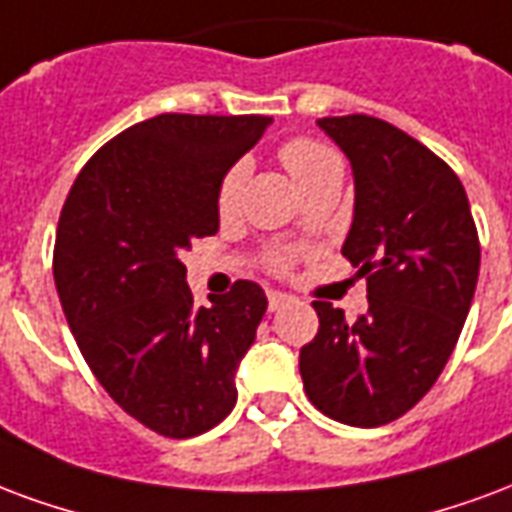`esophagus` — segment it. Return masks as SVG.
I'll use <instances>...</instances> for the list:
<instances>
[{
	"label": "esophagus",
	"instance_id": "34e87169",
	"mask_svg": "<svg viewBox=\"0 0 512 512\" xmlns=\"http://www.w3.org/2000/svg\"><path fill=\"white\" fill-rule=\"evenodd\" d=\"M267 300H270V311H281L283 305L294 302V297L286 292H267Z\"/></svg>",
	"mask_w": 512,
	"mask_h": 512
}]
</instances>
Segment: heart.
I'll return each mask as SVG.
<instances>
[{
	"label": "heart",
	"mask_w": 512,
	"mask_h": 512,
	"mask_svg": "<svg viewBox=\"0 0 512 512\" xmlns=\"http://www.w3.org/2000/svg\"><path fill=\"white\" fill-rule=\"evenodd\" d=\"M281 160L302 190L311 188L313 182H319V179L333 177V174H341L343 177L341 158L335 155L333 149L324 147L319 141H311V138H292V141H286L281 147ZM245 179H248V163L245 160H237V163H231L229 169L223 171V177L218 182V199H215L218 201L220 215H229V212L237 210ZM278 264H283V259H278Z\"/></svg>",
	"instance_id": "heart-1"
}]
</instances>
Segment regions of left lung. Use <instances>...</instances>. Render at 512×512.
I'll list each match as a JSON object with an SVG mask.
<instances>
[{"instance_id": "left-lung-1", "label": "left lung", "mask_w": 512, "mask_h": 512, "mask_svg": "<svg viewBox=\"0 0 512 512\" xmlns=\"http://www.w3.org/2000/svg\"><path fill=\"white\" fill-rule=\"evenodd\" d=\"M354 174L341 253L368 278V311L346 322L316 300L319 333L300 349L311 404L338 423L376 428L412 409L464 330L480 272L469 199L445 160L390 122L324 117Z\"/></svg>"}]
</instances>
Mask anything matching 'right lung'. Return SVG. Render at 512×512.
I'll list each match as a JSON object with an SVG mask.
<instances>
[{
	"label": "right lung",
	"mask_w": 512,
	"mask_h": 512,
	"mask_svg": "<svg viewBox=\"0 0 512 512\" xmlns=\"http://www.w3.org/2000/svg\"><path fill=\"white\" fill-rule=\"evenodd\" d=\"M272 119L160 114L100 147L67 193L54 281L78 349L130 417L171 439L237 404V368L267 311L259 283L196 305L179 253L220 226L218 182Z\"/></svg>",
	"instance_id": "add662e5"
}]
</instances>
